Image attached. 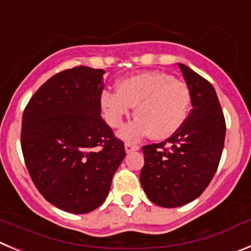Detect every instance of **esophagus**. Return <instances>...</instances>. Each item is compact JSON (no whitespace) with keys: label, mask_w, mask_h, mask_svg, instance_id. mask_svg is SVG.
Here are the masks:
<instances>
[{"label":"esophagus","mask_w":251,"mask_h":251,"mask_svg":"<svg viewBox=\"0 0 251 251\" xmlns=\"http://www.w3.org/2000/svg\"><path fill=\"white\" fill-rule=\"evenodd\" d=\"M137 150H139V146L130 144V142H125V151L127 152V153H130V152L132 151H137Z\"/></svg>","instance_id":"esophagus-1"}]
</instances>
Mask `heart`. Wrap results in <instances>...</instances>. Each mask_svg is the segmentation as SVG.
I'll list each match as a JSON object with an SVG mask.
<instances>
[{
  "label": "heart",
  "mask_w": 251,
  "mask_h": 251,
  "mask_svg": "<svg viewBox=\"0 0 251 251\" xmlns=\"http://www.w3.org/2000/svg\"><path fill=\"white\" fill-rule=\"evenodd\" d=\"M191 93L186 83L162 72H145L118 84V93L104 91L101 106L112 128L123 126L135 107L137 119L120 132L121 139L136 142L151 133L166 140L178 131L187 116Z\"/></svg>",
  "instance_id": "obj_1"
}]
</instances>
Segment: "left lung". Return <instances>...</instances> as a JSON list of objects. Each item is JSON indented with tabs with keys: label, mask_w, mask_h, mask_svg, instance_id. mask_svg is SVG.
Listing matches in <instances>:
<instances>
[{
	"label": "left lung",
	"mask_w": 251,
	"mask_h": 251,
	"mask_svg": "<svg viewBox=\"0 0 251 251\" xmlns=\"http://www.w3.org/2000/svg\"><path fill=\"white\" fill-rule=\"evenodd\" d=\"M178 67L191 93L188 118L165 142L142 147L140 182L149 200L163 208L181 207L203 193L217 172L226 139V120L213 85L187 65Z\"/></svg>",
	"instance_id": "1"
}]
</instances>
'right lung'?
Segmentation results:
<instances>
[{
    "label": "right lung",
    "mask_w": 251,
    "mask_h": 251,
    "mask_svg": "<svg viewBox=\"0 0 251 251\" xmlns=\"http://www.w3.org/2000/svg\"><path fill=\"white\" fill-rule=\"evenodd\" d=\"M105 70L75 67L46 81L23 112L21 146L42 196L74 214L106 200L126 156L124 142L101 119Z\"/></svg>",
    "instance_id": "right-lung-1"
}]
</instances>
